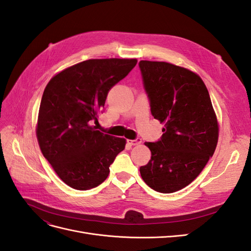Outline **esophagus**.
<instances>
[{
  "instance_id": "obj_1",
  "label": "esophagus",
  "mask_w": 251,
  "mask_h": 251,
  "mask_svg": "<svg viewBox=\"0 0 251 251\" xmlns=\"http://www.w3.org/2000/svg\"><path fill=\"white\" fill-rule=\"evenodd\" d=\"M127 143L130 144V146H138V144H140V143H141V139H140V138L134 139V140H132V139H128V140H127Z\"/></svg>"
}]
</instances>
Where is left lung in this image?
<instances>
[{
  "instance_id": "obj_1",
  "label": "left lung",
  "mask_w": 251,
  "mask_h": 251,
  "mask_svg": "<svg viewBox=\"0 0 251 251\" xmlns=\"http://www.w3.org/2000/svg\"><path fill=\"white\" fill-rule=\"evenodd\" d=\"M139 67L151 115L164 125L160 140L144 143L151 156L140 175L154 191L175 193L192 183L214 155L217 115L197 73L166 62L140 60Z\"/></svg>"
}]
</instances>
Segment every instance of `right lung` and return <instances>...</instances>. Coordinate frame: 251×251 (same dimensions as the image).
Listing matches in <instances>:
<instances>
[{"label":"right lung","mask_w":251,"mask_h":251,"mask_svg":"<svg viewBox=\"0 0 251 251\" xmlns=\"http://www.w3.org/2000/svg\"><path fill=\"white\" fill-rule=\"evenodd\" d=\"M137 64L136 58H94L58 72L44 90L36 138L59 179L88 191L108 178L126 140L98 131L93 123L109 91Z\"/></svg>","instance_id":"obj_1"}]
</instances>
